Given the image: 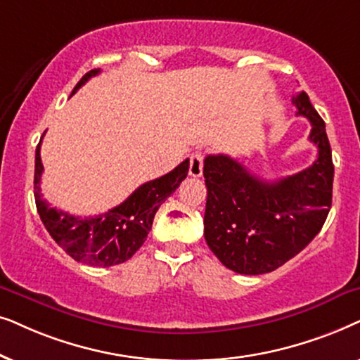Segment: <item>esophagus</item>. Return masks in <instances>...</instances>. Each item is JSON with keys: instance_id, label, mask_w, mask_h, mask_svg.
Instances as JSON below:
<instances>
[{"instance_id": "esophagus-1", "label": "esophagus", "mask_w": 360, "mask_h": 360, "mask_svg": "<svg viewBox=\"0 0 360 360\" xmlns=\"http://www.w3.org/2000/svg\"><path fill=\"white\" fill-rule=\"evenodd\" d=\"M202 167H204V155L200 151L193 153L189 160V176L193 177L202 176Z\"/></svg>"}]
</instances>
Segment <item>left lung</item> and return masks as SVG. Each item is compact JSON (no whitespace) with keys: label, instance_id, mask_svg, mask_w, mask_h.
I'll use <instances>...</instances> for the list:
<instances>
[{"label":"left lung","instance_id":"left-lung-1","mask_svg":"<svg viewBox=\"0 0 360 360\" xmlns=\"http://www.w3.org/2000/svg\"><path fill=\"white\" fill-rule=\"evenodd\" d=\"M311 123L318 160L306 169L266 183L227 155L204 160L207 202L204 237L229 270L262 275L276 270L318 236L333 202L334 165L326 124L306 92L293 98Z\"/></svg>","mask_w":360,"mask_h":360}]
</instances>
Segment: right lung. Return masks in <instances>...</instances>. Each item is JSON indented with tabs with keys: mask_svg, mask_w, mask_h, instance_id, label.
Here are the masks:
<instances>
[{
	"mask_svg": "<svg viewBox=\"0 0 360 360\" xmlns=\"http://www.w3.org/2000/svg\"><path fill=\"white\" fill-rule=\"evenodd\" d=\"M100 74L94 69L85 74L72 90L74 95L90 77ZM42 141V138H41ZM41 141L36 148L34 166V199L39 217L49 236L62 247L65 253L77 262L92 266H112L130 260L135 252L145 243L150 233L156 210L166 198L174 193L177 186L186 179L189 171V160L179 166L141 184L127 200L108 212L95 217H75L56 207H51L41 194V176L44 167L41 161Z\"/></svg>",
	"mask_w": 360,
	"mask_h": 360,
	"instance_id": "right-lung-1",
	"label": "right lung"
}]
</instances>
